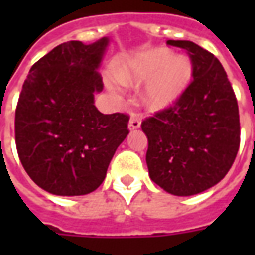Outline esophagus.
I'll return each instance as SVG.
<instances>
[{
  "instance_id": "obj_1",
  "label": "esophagus",
  "mask_w": 255,
  "mask_h": 255,
  "mask_svg": "<svg viewBox=\"0 0 255 255\" xmlns=\"http://www.w3.org/2000/svg\"><path fill=\"white\" fill-rule=\"evenodd\" d=\"M139 127H140V122H139V119H135V117H132V119L128 122V129H129V131L138 129Z\"/></svg>"
}]
</instances>
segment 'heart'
Instances as JSON below:
<instances>
[{
    "mask_svg": "<svg viewBox=\"0 0 255 255\" xmlns=\"http://www.w3.org/2000/svg\"><path fill=\"white\" fill-rule=\"evenodd\" d=\"M126 86L144 85L140 101L150 112H162L176 105L192 80V64L184 56H175L166 47H151L123 58L115 71Z\"/></svg>",
    "mask_w": 255,
    "mask_h": 255,
    "instance_id": "1",
    "label": "heart"
}]
</instances>
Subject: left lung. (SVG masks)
Masks as SVG:
<instances>
[{
    "label": "left lung",
    "mask_w": 255,
    "mask_h": 255,
    "mask_svg": "<svg viewBox=\"0 0 255 255\" xmlns=\"http://www.w3.org/2000/svg\"><path fill=\"white\" fill-rule=\"evenodd\" d=\"M187 50L192 78L176 105L142 123L150 179L166 192L190 197L224 179L241 142L239 109L224 68L191 41H168Z\"/></svg>",
    "instance_id": "obj_1"
}]
</instances>
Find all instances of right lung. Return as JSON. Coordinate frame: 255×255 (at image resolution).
Returning <instances> with one entry per match:
<instances>
[{"label": "right lung", "instance_id": "right-lung-1", "mask_svg": "<svg viewBox=\"0 0 255 255\" xmlns=\"http://www.w3.org/2000/svg\"><path fill=\"white\" fill-rule=\"evenodd\" d=\"M108 45V36L61 43L31 67L23 84L14 117L19 158L32 182L54 195L97 190L127 138V115H104L94 105Z\"/></svg>", "mask_w": 255, "mask_h": 255}]
</instances>
